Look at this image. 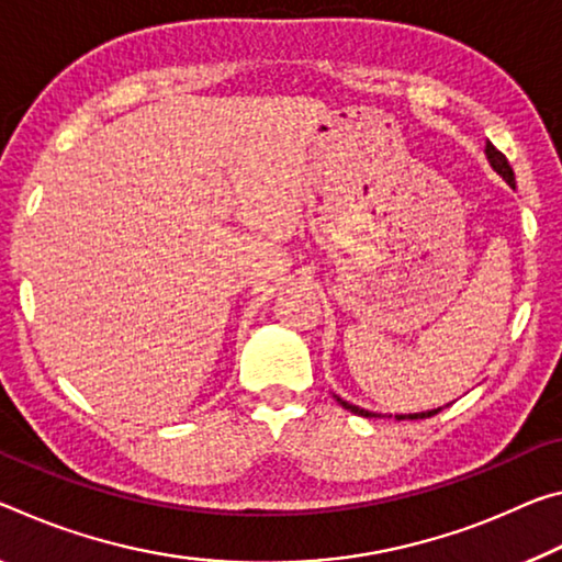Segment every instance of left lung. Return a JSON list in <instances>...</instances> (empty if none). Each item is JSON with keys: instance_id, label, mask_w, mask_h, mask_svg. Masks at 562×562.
I'll return each instance as SVG.
<instances>
[{"instance_id": "1", "label": "left lung", "mask_w": 562, "mask_h": 562, "mask_svg": "<svg viewBox=\"0 0 562 562\" xmlns=\"http://www.w3.org/2000/svg\"><path fill=\"white\" fill-rule=\"evenodd\" d=\"M485 157H487V162H490V167L495 169L497 175L503 177V180L510 184V187H515V172H513V167H510V162H507L505 159V155L503 153H497V149L493 147V142H485ZM337 403H340L345 409H350V413H355V415H360V417H380L378 413H370V409H364V407H360V405H352V403H347V400H342L340 395H333ZM442 407H435V409H425V413H409V415H395L397 420H423V417H432V415H438Z\"/></svg>"}]
</instances>
